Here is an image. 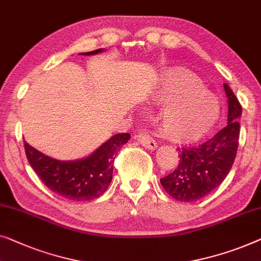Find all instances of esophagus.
I'll return each mask as SVG.
<instances>
[{
  "label": "esophagus",
  "mask_w": 261,
  "mask_h": 261,
  "mask_svg": "<svg viewBox=\"0 0 261 261\" xmlns=\"http://www.w3.org/2000/svg\"><path fill=\"white\" fill-rule=\"evenodd\" d=\"M137 138L139 140V142L141 143V145L145 147V148H148V149L156 148L158 145H156L155 140L150 137V134L148 133V132H145V130L139 132Z\"/></svg>",
  "instance_id": "34e87169"
}]
</instances>
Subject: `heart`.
<instances>
[{
  "label": "heart",
  "mask_w": 261,
  "mask_h": 261,
  "mask_svg": "<svg viewBox=\"0 0 261 261\" xmlns=\"http://www.w3.org/2000/svg\"><path fill=\"white\" fill-rule=\"evenodd\" d=\"M164 103L158 120L164 133L175 141H195L217 122L220 107L218 100L202 88L201 81L184 69L161 74L153 95Z\"/></svg>",
  "instance_id": "1"
}]
</instances>
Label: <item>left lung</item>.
Returning a JSON list of instances; mask_svg holds the SVG:
<instances>
[{"instance_id":"8db88e82","label":"left lung","mask_w":261,"mask_h":261,"mask_svg":"<svg viewBox=\"0 0 261 261\" xmlns=\"http://www.w3.org/2000/svg\"><path fill=\"white\" fill-rule=\"evenodd\" d=\"M228 97V123L213 138L199 146L176 148L179 164L171 174L160 179L165 191L173 199L192 202L220 186L231 171L239 146L243 107L227 84L224 85Z\"/></svg>"}]
</instances>
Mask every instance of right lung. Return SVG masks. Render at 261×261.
<instances>
[{
	"mask_svg": "<svg viewBox=\"0 0 261 261\" xmlns=\"http://www.w3.org/2000/svg\"><path fill=\"white\" fill-rule=\"evenodd\" d=\"M102 49L85 53L93 55ZM130 135L119 133L99 147L92 155L76 161H60L44 155L24 141L29 165L41 181L54 193L73 201L99 198L107 190L113 177V166L120 148Z\"/></svg>",
	"mask_w": 261,
	"mask_h": 261,
	"instance_id": "right-lung-1",
	"label": "right lung"
}]
</instances>
